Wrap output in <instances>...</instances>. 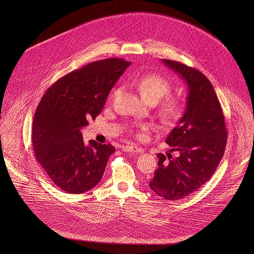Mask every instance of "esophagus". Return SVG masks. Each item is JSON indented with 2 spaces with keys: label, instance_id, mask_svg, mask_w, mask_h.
I'll use <instances>...</instances> for the list:
<instances>
[{
  "label": "esophagus",
  "instance_id": "obj_1",
  "mask_svg": "<svg viewBox=\"0 0 254 254\" xmlns=\"http://www.w3.org/2000/svg\"><path fill=\"white\" fill-rule=\"evenodd\" d=\"M122 151L127 152V153H135V154L143 152V150L141 148H137L135 146H123Z\"/></svg>",
  "mask_w": 254,
  "mask_h": 254
}]
</instances>
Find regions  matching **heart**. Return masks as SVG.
Instances as JSON below:
<instances>
[{
    "label": "heart",
    "mask_w": 254,
    "mask_h": 254,
    "mask_svg": "<svg viewBox=\"0 0 254 254\" xmlns=\"http://www.w3.org/2000/svg\"><path fill=\"white\" fill-rule=\"evenodd\" d=\"M135 86L141 97L147 101H157L171 91V83L165 77L159 74H144L135 80ZM117 93V90L114 94ZM183 105L178 97L167 95L161 103V116L165 121L172 122L178 119L182 113ZM150 126L141 125V130H148Z\"/></svg>",
    "instance_id": "1"
}]
</instances>
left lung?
Returning a JSON list of instances; mask_svg holds the SVG:
<instances>
[{
    "mask_svg": "<svg viewBox=\"0 0 254 254\" xmlns=\"http://www.w3.org/2000/svg\"><path fill=\"white\" fill-rule=\"evenodd\" d=\"M163 63L178 73L188 86L186 108L166 142L177 151L175 159L159 154L158 170L150 188L167 200L185 198L212 177L225 151L227 129L220 102L208 78L195 68L173 60Z\"/></svg>",
    "mask_w": 254,
    "mask_h": 254,
    "instance_id": "obj_1",
    "label": "left lung"
}]
</instances>
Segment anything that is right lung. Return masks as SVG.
I'll return each instance as SVG.
<instances>
[{
    "label": "right lung",
    "instance_id": "1",
    "mask_svg": "<svg viewBox=\"0 0 254 254\" xmlns=\"http://www.w3.org/2000/svg\"><path fill=\"white\" fill-rule=\"evenodd\" d=\"M129 65L120 58L91 62L58 79L40 100L33 120V148L36 159L61 190L84 193L101 180L116 149L93 139L86 146L80 129L100 114Z\"/></svg>",
    "mask_w": 254,
    "mask_h": 254
}]
</instances>
